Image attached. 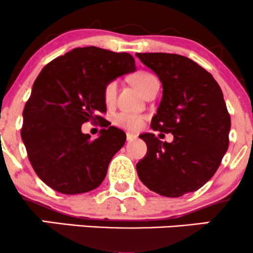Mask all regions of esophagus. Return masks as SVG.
<instances>
[{
  "label": "esophagus",
  "instance_id": "1",
  "mask_svg": "<svg viewBox=\"0 0 253 253\" xmlns=\"http://www.w3.org/2000/svg\"><path fill=\"white\" fill-rule=\"evenodd\" d=\"M126 139H127V141H133L136 139V135L133 134V133H127Z\"/></svg>",
  "mask_w": 253,
  "mask_h": 253
}]
</instances>
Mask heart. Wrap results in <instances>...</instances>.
Returning a JSON list of instances; mask_svg holds the SVG:
<instances>
[{
  "instance_id": "b5f03b06",
  "label": "heart",
  "mask_w": 253,
  "mask_h": 253,
  "mask_svg": "<svg viewBox=\"0 0 253 253\" xmlns=\"http://www.w3.org/2000/svg\"><path fill=\"white\" fill-rule=\"evenodd\" d=\"M133 84L140 90L143 94L147 91L150 85L153 82H156L157 78L153 75L147 74V72H136L130 77ZM118 91V81L112 80L108 83H106L103 88V98L107 104H112L115 101ZM146 117L139 113H130V112H119L113 117V123L121 128L128 130H138L143 127L144 121Z\"/></svg>"
}]
</instances>
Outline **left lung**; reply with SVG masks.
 Instances as JSON below:
<instances>
[{
    "instance_id": "left-lung-1",
    "label": "left lung",
    "mask_w": 253,
    "mask_h": 253,
    "mask_svg": "<svg viewBox=\"0 0 253 253\" xmlns=\"http://www.w3.org/2000/svg\"><path fill=\"white\" fill-rule=\"evenodd\" d=\"M161 80L163 96L152 118L153 130L171 133V143L153 133L140 138L147 153L136 163L150 190L179 197L205 185L228 149L231 118L221 88L202 66L172 53H136Z\"/></svg>"
}]
</instances>
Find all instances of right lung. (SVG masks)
Instances as JSON below:
<instances>
[{
	"label": "right lung",
	"instance_id": "right-lung-1",
	"mask_svg": "<svg viewBox=\"0 0 253 253\" xmlns=\"http://www.w3.org/2000/svg\"><path fill=\"white\" fill-rule=\"evenodd\" d=\"M133 71L129 53L95 46L74 48L40 71L22 113L21 138L34 171L52 189L74 195L102 183L126 134L110 126L91 139L81 127L103 119L106 83Z\"/></svg>",
	"mask_w": 253,
	"mask_h": 253
}]
</instances>
